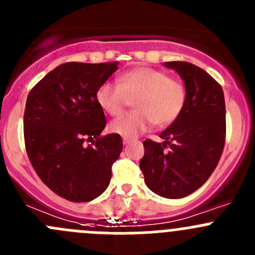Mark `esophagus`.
Segmentation results:
<instances>
[{"mask_svg": "<svg viewBox=\"0 0 255 255\" xmlns=\"http://www.w3.org/2000/svg\"><path fill=\"white\" fill-rule=\"evenodd\" d=\"M130 141H131V139H129V137H124V139H123V142H124V144H129V142Z\"/></svg>", "mask_w": 255, "mask_h": 255, "instance_id": "1", "label": "esophagus"}]
</instances>
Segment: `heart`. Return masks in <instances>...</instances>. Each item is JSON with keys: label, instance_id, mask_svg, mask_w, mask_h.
<instances>
[{"label": "heart", "instance_id": "obj_1", "mask_svg": "<svg viewBox=\"0 0 255 255\" xmlns=\"http://www.w3.org/2000/svg\"><path fill=\"white\" fill-rule=\"evenodd\" d=\"M136 110L114 120L111 131L125 137L136 136L156 124L165 126L176 120L185 105L186 87L180 80L151 67H135L124 72L118 84L106 81L96 91L99 106L110 116H119L130 100Z\"/></svg>", "mask_w": 255, "mask_h": 255}]
</instances>
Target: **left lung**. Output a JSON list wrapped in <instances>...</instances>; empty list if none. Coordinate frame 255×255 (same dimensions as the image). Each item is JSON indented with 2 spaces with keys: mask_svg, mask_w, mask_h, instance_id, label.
I'll return each instance as SVG.
<instances>
[{
  "mask_svg": "<svg viewBox=\"0 0 255 255\" xmlns=\"http://www.w3.org/2000/svg\"><path fill=\"white\" fill-rule=\"evenodd\" d=\"M186 87L180 115L160 134L164 142L144 141L140 169L151 191L168 199L194 193L217 168L225 144L223 89L208 72L185 61L165 62Z\"/></svg>",
  "mask_w": 255,
  "mask_h": 255,
  "instance_id": "1",
  "label": "left lung"
}]
</instances>
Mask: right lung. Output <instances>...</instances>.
I'll return each mask as SVG.
<instances>
[{
	"label": "right lung",
	"mask_w": 255,
	"mask_h": 255,
	"mask_svg": "<svg viewBox=\"0 0 255 255\" xmlns=\"http://www.w3.org/2000/svg\"><path fill=\"white\" fill-rule=\"evenodd\" d=\"M118 64L66 62L48 72L27 96L23 136L28 159L43 184L70 202L101 195L123 150L120 135H101L106 118L96 101L99 86Z\"/></svg>",
	"instance_id": "1"
}]
</instances>
